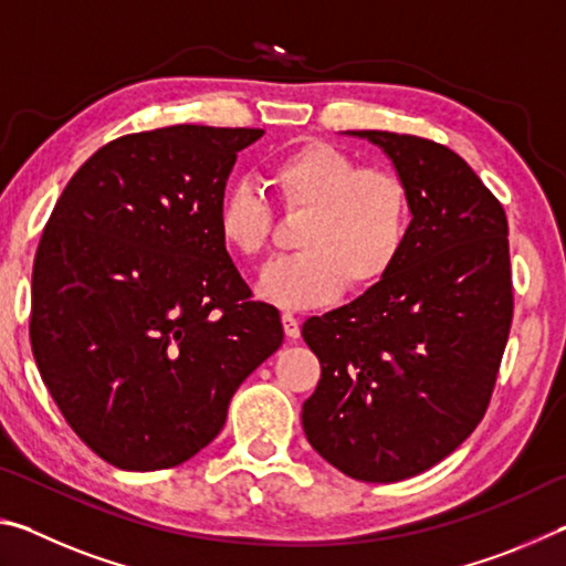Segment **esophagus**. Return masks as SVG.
<instances>
[{
    "label": "esophagus",
    "mask_w": 566,
    "mask_h": 566,
    "mask_svg": "<svg viewBox=\"0 0 566 566\" xmlns=\"http://www.w3.org/2000/svg\"><path fill=\"white\" fill-rule=\"evenodd\" d=\"M282 327H284V334H286V339H300V334H302V329H300V319L294 317V314H282Z\"/></svg>",
    "instance_id": "1"
}]
</instances>
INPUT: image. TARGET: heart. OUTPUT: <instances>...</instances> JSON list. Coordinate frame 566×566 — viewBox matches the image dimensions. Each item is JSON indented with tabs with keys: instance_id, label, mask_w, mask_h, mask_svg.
Returning <instances> with one entry per match:
<instances>
[{
	"instance_id": "b5f03b06",
	"label": "heart",
	"mask_w": 566,
	"mask_h": 566,
	"mask_svg": "<svg viewBox=\"0 0 566 566\" xmlns=\"http://www.w3.org/2000/svg\"><path fill=\"white\" fill-rule=\"evenodd\" d=\"M290 217L306 219L296 234L302 254L266 266L256 284L264 302L310 310L367 294L397 270L411 234V195L395 171L367 169L347 151L310 139L266 169ZM274 209L249 185L229 187L217 207V234L239 260L270 249Z\"/></svg>"
}]
</instances>
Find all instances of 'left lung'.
Listing matches in <instances>:
<instances>
[{
  "label": "left lung",
  "mask_w": 566,
  "mask_h": 566,
  "mask_svg": "<svg viewBox=\"0 0 566 566\" xmlns=\"http://www.w3.org/2000/svg\"><path fill=\"white\" fill-rule=\"evenodd\" d=\"M352 134L407 181L411 234L377 290L304 322L322 379L302 427L347 476L399 482L452 454L490 407L514 312L510 227L500 199L449 147Z\"/></svg>",
  "instance_id": "obj_1"
}]
</instances>
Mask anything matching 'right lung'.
I'll return each instance as SVG.
<instances>
[{"mask_svg": "<svg viewBox=\"0 0 566 566\" xmlns=\"http://www.w3.org/2000/svg\"><path fill=\"white\" fill-rule=\"evenodd\" d=\"M264 129L127 134L76 169L32 270L30 339L42 381L94 454L169 469L224 427L237 387L280 349L217 234L237 151Z\"/></svg>", "mask_w": 566, "mask_h": 566, "instance_id": "1", "label": "right lung"}]
</instances>
